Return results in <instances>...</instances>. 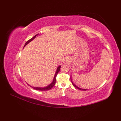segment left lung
Masks as SVG:
<instances>
[{
  "label": "left lung",
  "instance_id": "left-lung-1",
  "mask_svg": "<svg viewBox=\"0 0 121 121\" xmlns=\"http://www.w3.org/2000/svg\"><path fill=\"white\" fill-rule=\"evenodd\" d=\"M71 82H72V84H73V85L75 87H76V88H77V89H79V90H82V91H86L87 89H82V88H79V87H78L76 85H75L74 84L73 82H72V81H71Z\"/></svg>",
  "mask_w": 121,
  "mask_h": 121
}]
</instances>
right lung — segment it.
<instances>
[{
  "label": "right lung",
  "mask_w": 121,
  "mask_h": 121,
  "mask_svg": "<svg viewBox=\"0 0 121 121\" xmlns=\"http://www.w3.org/2000/svg\"><path fill=\"white\" fill-rule=\"evenodd\" d=\"M37 35H38V34L36 35H35V36H34L33 37V38H32L31 39H29V40H28V41H27V42H26V43H25V44L24 45V47L25 46H26L27 44H28V43H29L30 42H31V41H32V40L34 39V38L36 37V36H37ZM60 68H61V66H60H60H59L58 67V68H57V70H56V73H55V76H54V78H53V81H52V83H51L50 85H49L48 86H46V87H32V88H33V89H34L37 90V91H48V90H49V89H50L51 88H52V87L54 86V85H55V83H56V75H57L58 73H59V72L60 71ZM27 85H29L30 86L32 87L31 86H30L29 84H27Z\"/></svg>",
  "instance_id": "add662e5"
}]
</instances>
